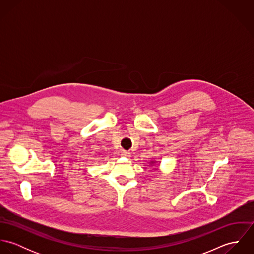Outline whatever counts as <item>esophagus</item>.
I'll use <instances>...</instances> for the list:
<instances>
[{
  "mask_svg": "<svg viewBox=\"0 0 254 254\" xmlns=\"http://www.w3.org/2000/svg\"><path fill=\"white\" fill-rule=\"evenodd\" d=\"M121 155H122V156H124V157H130L131 153H130L129 151H126V150H122V151H121Z\"/></svg>",
  "mask_w": 254,
  "mask_h": 254,
  "instance_id": "esophagus-1",
  "label": "esophagus"
}]
</instances>
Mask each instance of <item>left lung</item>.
<instances>
[{
  "instance_id": "1",
  "label": "left lung",
  "mask_w": 254,
  "mask_h": 254,
  "mask_svg": "<svg viewBox=\"0 0 254 254\" xmlns=\"http://www.w3.org/2000/svg\"><path fill=\"white\" fill-rule=\"evenodd\" d=\"M156 163V161H151V164H155Z\"/></svg>"
}]
</instances>
